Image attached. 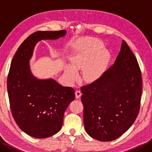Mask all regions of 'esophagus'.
<instances>
[{
    "instance_id": "esophagus-1",
    "label": "esophagus",
    "mask_w": 152,
    "mask_h": 152,
    "mask_svg": "<svg viewBox=\"0 0 152 152\" xmlns=\"http://www.w3.org/2000/svg\"><path fill=\"white\" fill-rule=\"evenodd\" d=\"M75 95H76V99H79L82 95L81 91H79V90H77V91H76V92H75Z\"/></svg>"
}]
</instances>
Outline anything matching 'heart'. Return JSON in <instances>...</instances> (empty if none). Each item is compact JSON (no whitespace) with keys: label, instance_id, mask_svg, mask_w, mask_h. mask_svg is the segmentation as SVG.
Returning a JSON list of instances; mask_svg holds the SVG:
<instances>
[{"label":"heart","instance_id":"b5f03b06","mask_svg":"<svg viewBox=\"0 0 152 152\" xmlns=\"http://www.w3.org/2000/svg\"><path fill=\"white\" fill-rule=\"evenodd\" d=\"M101 41L86 37L80 40L70 57V64H66L64 73L67 79L73 82L78 78L76 70L82 69V78L93 83L101 78L107 66L109 51L103 48Z\"/></svg>","mask_w":152,"mask_h":152}]
</instances>
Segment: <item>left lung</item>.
Here are the masks:
<instances>
[{"instance_id": "obj_1", "label": "left lung", "mask_w": 152, "mask_h": 152, "mask_svg": "<svg viewBox=\"0 0 152 152\" xmlns=\"http://www.w3.org/2000/svg\"><path fill=\"white\" fill-rule=\"evenodd\" d=\"M142 88L137 60L123 40L114 64L99 80L81 88L87 133L103 142L121 136L139 112Z\"/></svg>"}]
</instances>
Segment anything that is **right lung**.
Masks as SVG:
<instances>
[{
  "label": "right lung",
  "mask_w": 152,
  "mask_h": 152,
  "mask_svg": "<svg viewBox=\"0 0 152 152\" xmlns=\"http://www.w3.org/2000/svg\"><path fill=\"white\" fill-rule=\"evenodd\" d=\"M66 31H37L23 42L12 61L7 89L12 114L19 127L30 136L44 138L62 127L64 113L75 99L74 89L56 80H41L31 72L29 61L37 44L57 40Z\"/></svg>",
  "instance_id": "right-lung-1"
}]
</instances>
